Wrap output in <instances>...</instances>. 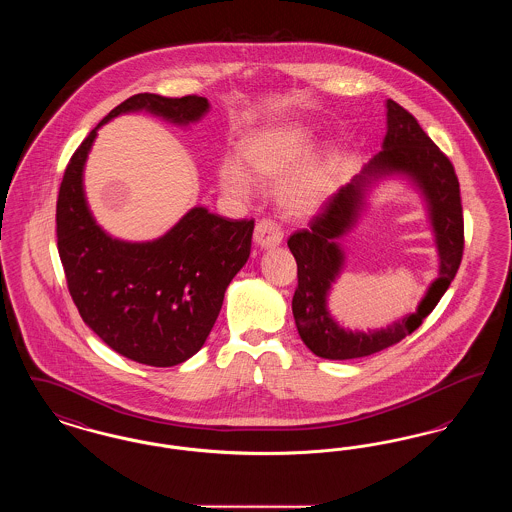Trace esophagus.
<instances>
[{
	"mask_svg": "<svg viewBox=\"0 0 512 512\" xmlns=\"http://www.w3.org/2000/svg\"><path fill=\"white\" fill-rule=\"evenodd\" d=\"M253 240H255V244L259 245V247L270 249V247L282 244L284 232H282V228H280V224L276 220H257L255 232H253Z\"/></svg>",
	"mask_w": 512,
	"mask_h": 512,
	"instance_id": "esophagus-1",
	"label": "esophagus"
}]
</instances>
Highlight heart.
<instances>
[{"instance_id":"1","label":"heart","mask_w":512,"mask_h":512,"mask_svg":"<svg viewBox=\"0 0 512 512\" xmlns=\"http://www.w3.org/2000/svg\"><path fill=\"white\" fill-rule=\"evenodd\" d=\"M311 146L313 136L303 124H284L253 132L240 144V159L244 167L230 159L220 163L217 172L220 188L226 194L245 197L251 192L249 177L259 184H276L299 165ZM332 172L334 159L330 153L311 157L284 182L280 190L282 207L293 217L313 215L330 194Z\"/></svg>"}]
</instances>
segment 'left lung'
<instances>
[{
  "mask_svg": "<svg viewBox=\"0 0 512 512\" xmlns=\"http://www.w3.org/2000/svg\"><path fill=\"white\" fill-rule=\"evenodd\" d=\"M388 132L384 149L363 174L332 195L309 228L293 232L288 247L297 263V288L292 311L303 343L322 359L345 361L368 357L413 334L447 292L464 251V220L459 178L449 157L439 149L413 115L388 99ZM399 171L409 175L429 201L440 251V278L431 287L417 313L394 323L386 331L349 333L338 327L325 309V295L339 275L342 254L335 240L358 216L370 179Z\"/></svg>",
  "mask_w": 512,
  "mask_h": 512,
  "instance_id": "1",
  "label": "left lung"
}]
</instances>
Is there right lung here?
Segmentation results:
<instances>
[{
  "instance_id": "obj_1",
  "label": "right lung",
  "mask_w": 512,
  "mask_h": 512,
  "mask_svg": "<svg viewBox=\"0 0 512 512\" xmlns=\"http://www.w3.org/2000/svg\"><path fill=\"white\" fill-rule=\"evenodd\" d=\"M146 109L176 124L201 119L209 101L136 94L117 105L74 151L57 197V249L82 320L124 357L149 366L188 361L219 317L224 292L244 267L255 220L194 207L163 238L128 244L92 219L82 171L101 124Z\"/></svg>"
}]
</instances>
